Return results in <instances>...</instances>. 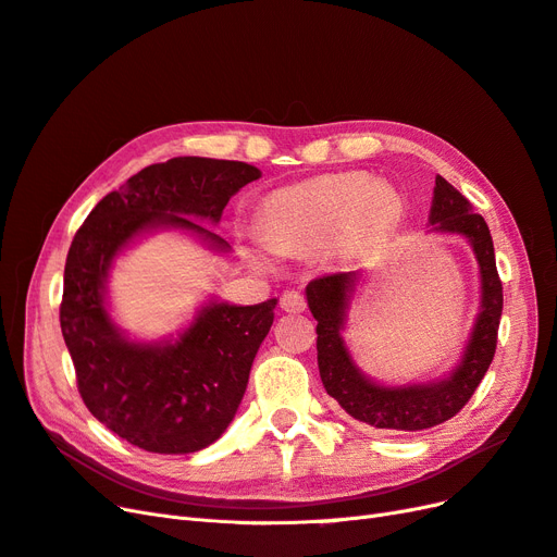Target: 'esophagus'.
I'll return each instance as SVG.
<instances>
[{
    "instance_id": "esophagus-1",
    "label": "esophagus",
    "mask_w": 557,
    "mask_h": 557,
    "mask_svg": "<svg viewBox=\"0 0 557 557\" xmlns=\"http://www.w3.org/2000/svg\"><path fill=\"white\" fill-rule=\"evenodd\" d=\"M281 309L285 313H301L307 309V299H305V295L297 293V290H288V293H283V297H281Z\"/></svg>"
}]
</instances>
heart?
<instances>
[{"label": "heart", "instance_id": "1", "mask_svg": "<svg viewBox=\"0 0 557 557\" xmlns=\"http://www.w3.org/2000/svg\"><path fill=\"white\" fill-rule=\"evenodd\" d=\"M395 195L364 174L320 176L269 195L260 211L267 244L278 252H307L339 237L356 250L393 223Z\"/></svg>", "mask_w": 557, "mask_h": 557}]
</instances>
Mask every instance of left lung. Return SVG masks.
<instances>
[{
    "label": "left lung",
    "instance_id": "obj_1",
    "mask_svg": "<svg viewBox=\"0 0 557 557\" xmlns=\"http://www.w3.org/2000/svg\"><path fill=\"white\" fill-rule=\"evenodd\" d=\"M434 183L436 188L430 211L432 230L465 234L481 267V313L465 358L450 379L401 387H385L367 381L360 369L352 364L342 339L348 297L356 288V274H325L307 285L309 309L318 320V369L327 395L339 401L348 416L383 430L418 432L446 423L474 395L497 348L504 297L491 230H487L483 215L471 211L467 197L455 190L446 178L436 176Z\"/></svg>",
    "mask_w": 557,
    "mask_h": 557
}]
</instances>
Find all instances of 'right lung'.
<instances>
[{"label": "right lung", "mask_w": 557, "mask_h": 557, "mask_svg": "<svg viewBox=\"0 0 557 557\" xmlns=\"http://www.w3.org/2000/svg\"><path fill=\"white\" fill-rule=\"evenodd\" d=\"M256 178L260 170L234 160L150 164L99 201L66 252L60 327L78 393L99 423L144 450L195 453L225 432L274 323L276 299L256 307L211 301L178 342L134 344L104 307L111 260L134 234L158 225L190 230L225 250L227 242L193 218L218 223L230 197Z\"/></svg>", "instance_id": "obj_1"}]
</instances>
